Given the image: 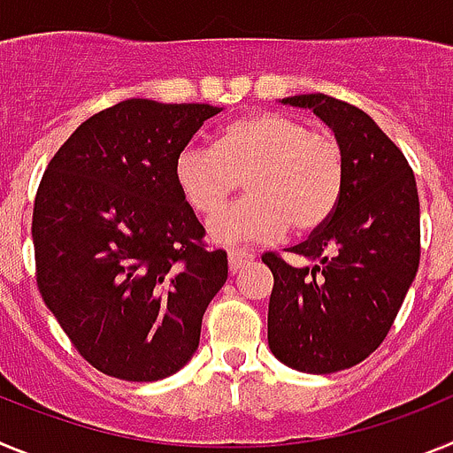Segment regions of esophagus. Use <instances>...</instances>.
<instances>
[{
	"label": "esophagus",
	"mask_w": 453,
	"mask_h": 453,
	"mask_svg": "<svg viewBox=\"0 0 453 453\" xmlns=\"http://www.w3.org/2000/svg\"><path fill=\"white\" fill-rule=\"evenodd\" d=\"M251 258H254V251H250V250H234V251H229V270H231V274H235V272H238L240 267L245 265V263H250Z\"/></svg>",
	"instance_id": "34e87169"
}]
</instances>
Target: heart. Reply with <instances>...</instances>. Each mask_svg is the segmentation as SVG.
Instances as JSON below:
<instances>
[{
	"mask_svg": "<svg viewBox=\"0 0 453 453\" xmlns=\"http://www.w3.org/2000/svg\"><path fill=\"white\" fill-rule=\"evenodd\" d=\"M345 154L331 134L311 131L286 113L247 115L219 131L213 147L186 145L174 158V183L188 206L211 219L245 179L247 197L211 222L219 245L270 240L290 226L319 229L345 190Z\"/></svg>",
	"mask_w": 453,
	"mask_h": 453,
	"instance_id": "1",
	"label": "heart"
}]
</instances>
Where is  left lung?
<instances>
[{
	"label": "left lung",
	"mask_w": 453,
	"mask_h": 453,
	"mask_svg": "<svg viewBox=\"0 0 453 453\" xmlns=\"http://www.w3.org/2000/svg\"><path fill=\"white\" fill-rule=\"evenodd\" d=\"M281 104L311 108L345 154V190L326 224L290 247L306 265L265 254L272 354L297 372L331 374L381 345L419 265V199L399 147L361 108L329 95Z\"/></svg>",
	"instance_id": "8db88e82"
}]
</instances>
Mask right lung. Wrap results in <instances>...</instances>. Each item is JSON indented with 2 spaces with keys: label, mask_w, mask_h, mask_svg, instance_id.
<instances>
[{
  "label": "right lung",
  "mask_w": 453,
  "mask_h": 453,
  "mask_svg": "<svg viewBox=\"0 0 453 453\" xmlns=\"http://www.w3.org/2000/svg\"><path fill=\"white\" fill-rule=\"evenodd\" d=\"M222 108L127 99L54 154L34 203L38 290L72 345L122 381H158L199 347L229 276L174 183V158Z\"/></svg>",
  "instance_id": "obj_1"
}]
</instances>
